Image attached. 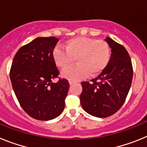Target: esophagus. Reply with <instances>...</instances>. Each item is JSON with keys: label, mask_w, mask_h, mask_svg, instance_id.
<instances>
[{"label": "esophagus", "mask_w": 147, "mask_h": 147, "mask_svg": "<svg viewBox=\"0 0 147 147\" xmlns=\"http://www.w3.org/2000/svg\"><path fill=\"white\" fill-rule=\"evenodd\" d=\"M69 84H70V85H74V84H75V82H74L70 81L69 82Z\"/></svg>", "instance_id": "esophagus-1"}]
</instances>
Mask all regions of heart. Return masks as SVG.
I'll return each mask as SVG.
<instances>
[{
	"instance_id": "1",
	"label": "heart",
	"mask_w": 147,
	"mask_h": 147,
	"mask_svg": "<svg viewBox=\"0 0 147 147\" xmlns=\"http://www.w3.org/2000/svg\"><path fill=\"white\" fill-rule=\"evenodd\" d=\"M65 49L57 47L53 51V59L61 69H66L74 62L78 65L62 72V76L71 81H78L88 75L99 74L108 65L110 48L107 42L87 37L70 39Z\"/></svg>"
}]
</instances>
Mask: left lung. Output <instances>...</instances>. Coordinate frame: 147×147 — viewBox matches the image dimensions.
Listing matches in <instances>:
<instances>
[{"label": "left lung", "mask_w": 147, "mask_h": 147, "mask_svg": "<svg viewBox=\"0 0 147 147\" xmlns=\"http://www.w3.org/2000/svg\"><path fill=\"white\" fill-rule=\"evenodd\" d=\"M105 41L111 49L110 62L92 82H82L80 102L90 115L106 118L121 107L132 84L133 70L130 57L125 48L110 37Z\"/></svg>", "instance_id": "left-lung-1"}]
</instances>
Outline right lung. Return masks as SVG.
<instances>
[{
  "mask_svg": "<svg viewBox=\"0 0 147 147\" xmlns=\"http://www.w3.org/2000/svg\"><path fill=\"white\" fill-rule=\"evenodd\" d=\"M58 41L54 37H37L18 51L11 64L10 80L18 102L37 120L54 119L64 110L68 81L52 82L59 74L52 55Z\"/></svg>",
  "mask_w": 147,
  "mask_h": 147,
  "instance_id": "right-lung-1",
  "label": "right lung"
}]
</instances>
